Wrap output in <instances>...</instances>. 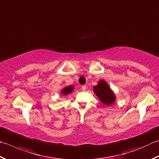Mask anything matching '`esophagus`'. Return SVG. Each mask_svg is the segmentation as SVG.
<instances>
[{
    "instance_id": "1",
    "label": "esophagus",
    "mask_w": 159,
    "mask_h": 159,
    "mask_svg": "<svg viewBox=\"0 0 159 159\" xmlns=\"http://www.w3.org/2000/svg\"><path fill=\"white\" fill-rule=\"evenodd\" d=\"M86 88H86V86H85V85H83V86H82V89H83V91L86 90Z\"/></svg>"
}]
</instances>
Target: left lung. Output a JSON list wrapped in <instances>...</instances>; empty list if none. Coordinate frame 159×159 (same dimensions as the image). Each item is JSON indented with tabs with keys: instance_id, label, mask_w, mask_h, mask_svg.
<instances>
[{
	"instance_id": "left-lung-1",
	"label": "left lung",
	"mask_w": 159,
	"mask_h": 159,
	"mask_svg": "<svg viewBox=\"0 0 159 159\" xmlns=\"http://www.w3.org/2000/svg\"><path fill=\"white\" fill-rule=\"evenodd\" d=\"M94 92L99 100L106 106H111L114 103L116 97L114 92L109 87L107 82L104 80H101L96 86H94Z\"/></svg>"
}]
</instances>
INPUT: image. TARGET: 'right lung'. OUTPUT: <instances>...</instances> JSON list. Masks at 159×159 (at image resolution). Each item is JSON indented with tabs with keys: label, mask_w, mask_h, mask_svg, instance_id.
I'll use <instances>...</instances> for the list:
<instances>
[{
	"label": "right lung",
	"mask_w": 159,
	"mask_h": 159,
	"mask_svg": "<svg viewBox=\"0 0 159 159\" xmlns=\"http://www.w3.org/2000/svg\"><path fill=\"white\" fill-rule=\"evenodd\" d=\"M74 89V85H70V86H67V87H65V88H63L62 90H61V94L62 95H68L71 94L72 91H73Z\"/></svg>",
	"instance_id": "add662e5"
}]
</instances>
